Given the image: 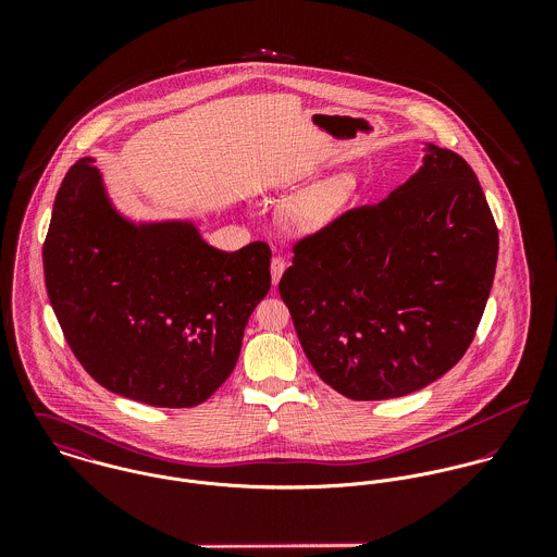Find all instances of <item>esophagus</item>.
<instances>
[{
  "instance_id": "esophagus-1",
  "label": "esophagus",
  "mask_w": 557,
  "mask_h": 557,
  "mask_svg": "<svg viewBox=\"0 0 557 557\" xmlns=\"http://www.w3.org/2000/svg\"><path fill=\"white\" fill-rule=\"evenodd\" d=\"M285 268H287V261H285L283 257H272V261H270V272H272V285H274V287L278 285V281H281Z\"/></svg>"
}]
</instances>
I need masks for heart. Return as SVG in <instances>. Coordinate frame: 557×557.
Here are the masks:
<instances>
[{"label": "heart", "mask_w": 557, "mask_h": 557, "mask_svg": "<svg viewBox=\"0 0 557 557\" xmlns=\"http://www.w3.org/2000/svg\"><path fill=\"white\" fill-rule=\"evenodd\" d=\"M360 188V177L354 171H341L321 180L289 203L285 212L287 227L300 236L327 230L354 206Z\"/></svg>", "instance_id": "heart-1"}]
</instances>
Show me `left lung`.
Instances as JSON below:
<instances>
[{"mask_svg": "<svg viewBox=\"0 0 557 557\" xmlns=\"http://www.w3.org/2000/svg\"><path fill=\"white\" fill-rule=\"evenodd\" d=\"M278 292L319 377L343 397H405L474 341L497 227L472 166L424 144L416 173L377 206L294 246Z\"/></svg>", "mask_w": 557, "mask_h": 557, "instance_id": "8db88e82", "label": "left lung"}]
</instances>
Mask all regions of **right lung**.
Listing matches in <instances>:
<instances>
[{"mask_svg": "<svg viewBox=\"0 0 557 557\" xmlns=\"http://www.w3.org/2000/svg\"><path fill=\"white\" fill-rule=\"evenodd\" d=\"M270 257L265 242L214 248L190 219L126 216L91 157L66 173L42 246L47 294L83 369L154 407L199 405L232 375Z\"/></svg>", "mask_w": 557, "mask_h": 557, "instance_id": "right-lung-1", "label": "right lung"}]
</instances>
